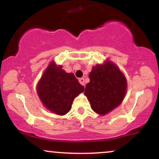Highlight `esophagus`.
Wrapping results in <instances>:
<instances>
[{
  "label": "esophagus",
  "instance_id": "34e87169",
  "mask_svg": "<svg viewBox=\"0 0 159 159\" xmlns=\"http://www.w3.org/2000/svg\"><path fill=\"white\" fill-rule=\"evenodd\" d=\"M78 81H79V83L81 84V85L84 86V84H85V83H84V79L83 78H79V80H78Z\"/></svg>",
  "mask_w": 159,
  "mask_h": 159
}]
</instances>
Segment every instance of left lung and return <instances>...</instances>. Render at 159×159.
Instances as JSON below:
<instances>
[{"instance_id":"8db88e82","label":"left lung","mask_w":159,"mask_h":159,"mask_svg":"<svg viewBox=\"0 0 159 159\" xmlns=\"http://www.w3.org/2000/svg\"><path fill=\"white\" fill-rule=\"evenodd\" d=\"M89 78L84 94L95 112L105 115L120 105L126 91V80L115 64L107 61L96 65Z\"/></svg>"}]
</instances>
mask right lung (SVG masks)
<instances>
[{"label":"right lung","instance_id":"add662e5","mask_svg":"<svg viewBox=\"0 0 159 159\" xmlns=\"http://www.w3.org/2000/svg\"><path fill=\"white\" fill-rule=\"evenodd\" d=\"M84 87L72 73H66L61 66L51 63L37 85L38 96L49 111L64 115L70 111L73 99Z\"/></svg>","mask_w":159,"mask_h":159}]
</instances>
